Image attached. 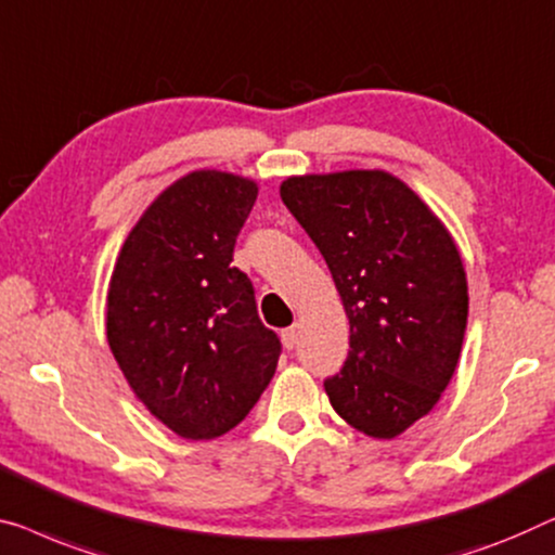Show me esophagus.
<instances>
[{"mask_svg": "<svg viewBox=\"0 0 555 555\" xmlns=\"http://www.w3.org/2000/svg\"><path fill=\"white\" fill-rule=\"evenodd\" d=\"M297 340H300V327H297V325L285 327V331H283V345H285V348L293 350L295 345H297Z\"/></svg>", "mask_w": 555, "mask_h": 555, "instance_id": "34e87169", "label": "esophagus"}]
</instances>
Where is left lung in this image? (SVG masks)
Wrapping results in <instances>:
<instances>
[{
  "instance_id": "1",
  "label": "left lung",
  "mask_w": 555,
  "mask_h": 555,
  "mask_svg": "<svg viewBox=\"0 0 555 555\" xmlns=\"http://www.w3.org/2000/svg\"><path fill=\"white\" fill-rule=\"evenodd\" d=\"M280 197L331 268L350 350L327 377L335 413L390 440L433 411L461 358L468 283L451 232L385 170L293 175Z\"/></svg>"
}]
</instances>
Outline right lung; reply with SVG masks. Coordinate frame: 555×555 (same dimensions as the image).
I'll use <instances>...</instances> for the list:
<instances>
[{"label": "right lung", "instance_id": "obj_1", "mask_svg": "<svg viewBox=\"0 0 555 555\" xmlns=\"http://www.w3.org/2000/svg\"><path fill=\"white\" fill-rule=\"evenodd\" d=\"M258 182L195 170L159 192L117 255L107 343L134 398L188 440H212L258 403L280 340L232 268Z\"/></svg>", "mask_w": 555, "mask_h": 555}]
</instances>
